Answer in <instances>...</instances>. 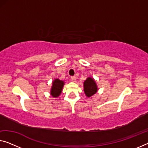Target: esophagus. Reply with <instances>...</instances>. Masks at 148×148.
<instances>
[{"label":"esophagus","instance_id":"esophagus-1","mask_svg":"<svg viewBox=\"0 0 148 148\" xmlns=\"http://www.w3.org/2000/svg\"><path fill=\"white\" fill-rule=\"evenodd\" d=\"M71 81H73V82H76V79H77V78L75 76H73V77H71Z\"/></svg>","mask_w":148,"mask_h":148}]
</instances>
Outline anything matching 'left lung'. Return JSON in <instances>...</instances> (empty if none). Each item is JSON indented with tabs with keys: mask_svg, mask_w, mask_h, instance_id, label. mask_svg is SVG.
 <instances>
[{
	"mask_svg": "<svg viewBox=\"0 0 148 148\" xmlns=\"http://www.w3.org/2000/svg\"><path fill=\"white\" fill-rule=\"evenodd\" d=\"M98 87L94 79L92 77H88L84 82V92L87 97H90L97 93Z\"/></svg>",
	"mask_w": 148,
	"mask_h": 148,
	"instance_id": "8db88e82",
	"label": "left lung"
}]
</instances>
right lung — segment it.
I'll list each match as a JSON object with an SVG mask.
<instances>
[{
  "label": "right lung",
  "mask_w": 148,
  "mask_h": 148,
  "mask_svg": "<svg viewBox=\"0 0 148 148\" xmlns=\"http://www.w3.org/2000/svg\"><path fill=\"white\" fill-rule=\"evenodd\" d=\"M64 84V81H61L58 79H54V81L52 82V87L50 91L51 96L55 98L60 96L61 91H62V88Z\"/></svg>",
  "instance_id": "obj_1"
}]
</instances>
